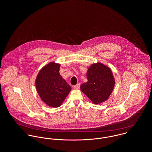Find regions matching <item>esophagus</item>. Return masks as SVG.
Here are the masks:
<instances>
[{
  "instance_id": "esophagus-1",
  "label": "esophagus",
  "mask_w": 152,
  "mask_h": 152,
  "mask_svg": "<svg viewBox=\"0 0 152 152\" xmlns=\"http://www.w3.org/2000/svg\"><path fill=\"white\" fill-rule=\"evenodd\" d=\"M80 86V84L79 83V84H77L74 86H73V88H74V89H78V88H79Z\"/></svg>"
}]
</instances>
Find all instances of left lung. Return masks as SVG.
Segmentation results:
<instances>
[{
    "label": "left lung",
    "mask_w": 152,
    "mask_h": 152,
    "mask_svg": "<svg viewBox=\"0 0 152 152\" xmlns=\"http://www.w3.org/2000/svg\"><path fill=\"white\" fill-rule=\"evenodd\" d=\"M88 81L82 84L80 90L94 104L106 101L112 93L115 80L112 70L103 64H92L87 72Z\"/></svg>",
    "instance_id": "8db88e82"
}]
</instances>
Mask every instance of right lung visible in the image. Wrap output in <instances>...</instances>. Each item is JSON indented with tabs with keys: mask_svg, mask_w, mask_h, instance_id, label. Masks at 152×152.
I'll list each match as a JSON object with an SVG mask.
<instances>
[{
	"mask_svg": "<svg viewBox=\"0 0 152 152\" xmlns=\"http://www.w3.org/2000/svg\"><path fill=\"white\" fill-rule=\"evenodd\" d=\"M60 65L50 62L39 72L35 81L37 93L46 105L58 107L71 91L70 86L59 74Z\"/></svg>",
	"mask_w": 152,
	"mask_h": 152,
	"instance_id": "1",
	"label": "right lung"
}]
</instances>
